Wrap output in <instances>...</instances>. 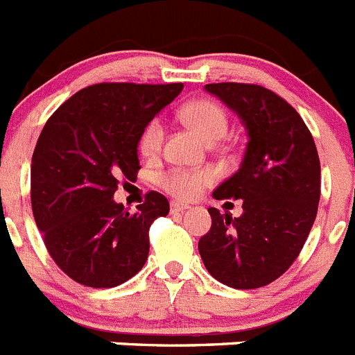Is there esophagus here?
Masks as SVG:
<instances>
[{
    "instance_id": "obj_1",
    "label": "esophagus",
    "mask_w": 355,
    "mask_h": 355,
    "mask_svg": "<svg viewBox=\"0 0 355 355\" xmlns=\"http://www.w3.org/2000/svg\"><path fill=\"white\" fill-rule=\"evenodd\" d=\"M187 209H190V206H188V204L178 202V200L171 202V213H184Z\"/></svg>"
}]
</instances>
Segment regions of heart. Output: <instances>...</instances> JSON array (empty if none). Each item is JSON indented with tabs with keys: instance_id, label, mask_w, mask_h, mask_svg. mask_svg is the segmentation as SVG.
Here are the masks:
<instances>
[{
	"instance_id": "obj_1",
	"label": "heart",
	"mask_w": 355,
	"mask_h": 355,
	"mask_svg": "<svg viewBox=\"0 0 355 355\" xmlns=\"http://www.w3.org/2000/svg\"><path fill=\"white\" fill-rule=\"evenodd\" d=\"M183 121L206 142H216L225 135L229 128L227 114L213 100H195L181 110ZM164 142V125L160 119H151L144 126L139 139V151L144 156H155ZM214 172L204 171H171L162 178V187L178 199H193L204 188L214 183Z\"/></svg>"
}]
</instances>
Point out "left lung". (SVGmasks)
I'll return each instance as SVG.
<instances>
[{
    "mask_svg": "<svg viewBox=\"0 0 355 355\" xmlns=\"http://www.w3.org/2000/svg\"><path fill=\"white\" fill-rule=\"evenodd\" d=\"M239 116L248 132L241 167L213 197L241 199L232 218L209 207L211 229L199 253L209 275L232 288H259L284 275L297 259L320 199V160L297 110L257 84H206Z\"/></svg>",
    "mask_w": 355,
    "mask_h": 355,
    "instance_id": "left-lung-1",
    "label": "left lung"
}]
</instances>
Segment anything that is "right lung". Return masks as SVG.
<instances>
[{
  "instance_id": "obj_1",
  "label": "right lung",
  "mask_w": 355,
  "mask_h": 355,
  "mask_svg": "<svg viewBox=\"0 0 355 355\" xmlns=\"http://www.w3.org/2000/svg\"><path fill=\"white\" fill-rule=\"evenodd\" d=\"M183 84H93L45 123L31 158V207L49 255L64 275L110 288L137 275L149 253V227L168 200L149 191L128 213L114 200L121 180L137 175L144 126Z\"/></svg>"
}]
</instances>
